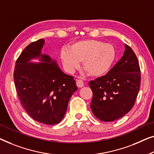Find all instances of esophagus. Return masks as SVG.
Segmentation results:
<instances>
[{
  "mask_svg": "<svg viewBox=\"0 0 154 154\" xmlns=\"http://www.w3.org/2000/svg\"><path fill=\"white\" fill-rule=\"evenodd\" d=\"M76 84H77V86L78 88H82L84 86V84L83 81H82V80H81V79H77L76 81Z\"/></svg>",
  "mask_w": 154,
  "mask_h": 154,
  "instance_id": "obj_1",
  "label": "esophagus"
}]
</instances>
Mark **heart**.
<instances>
[{
  "mask_svg": "<svg viewBox=\"0 0 154 154\" xmlns=\"http://www.w3.org/2000/svg\"><path fill=\"white\" fill-rule=\"evenodd\" d=\"M60 56L68 72H72L82 61V68L89 76L101 77L112 68L116 52L112 45L89 39L72 43L69 49H63Z\"/></svg>",
  "mask_w": 154,
  "mask_h": 154,
  "instance_id": "obj_1",
  "label": "heart"
}]
</instances>
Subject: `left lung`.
<instances>
[{"label": "left lung", "instance_id": "obj_1", "mask_svg": "<svg viewBox=\"0 0 154 154\" xmlns=\"http://www.w3.org/2000/svg\"><path fill=\"white\" fill-rule=\"evenodd\" d=\"M123 56L105 76L88 83L93 91L91 109L99 120L110 122L125 115L133 107L140 87L137 58L125 44Z\"/></svg>", "mask_w": 154, "mask_h": 154}]
</instances>
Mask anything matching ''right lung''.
Instances as JSON below:
<instances>
[{"mask_svg": "<svg viewBox=\"0 0 154 154\" xmlns=\"http://www.w3.org/2000/svg\"><path fill=\"white\" fill-rule=\"evenodd\" d=\"M45 43L40 39L26 47L16 62L14 79L26 112L38 122L54 125L63 119L77 87L74 77L65 74L56 60L42 54Z\"/></svg>", "mask_w": 154, "mask_h": 154, "instance_id": "add662e5", "label": "right lung"}]
</instances>
